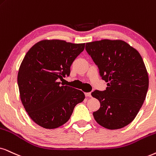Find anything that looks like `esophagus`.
Instances as JSON below:
<instances>
[{
	"label": "esophagus",
	"mask_w": 156,
	"mask_h": 156,
	"mask_svg": "<svg viewBox=\"0 0 156 156\" xmlns=\"http://www.w3.org/2000/svg\"><path fill=\"white\" fill-rule=\"evenodd\" d=\"M85 95L87 97H91V94H90V92H88V93H85Z\"/></svg>",
	"instance_id": "1"
}]
</instances>
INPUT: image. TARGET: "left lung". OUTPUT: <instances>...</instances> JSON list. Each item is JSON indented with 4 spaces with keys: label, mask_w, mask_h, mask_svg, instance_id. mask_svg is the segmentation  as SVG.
<instances>
[{
    "label": "left lung",
    "mask_w": 156,
    "mask_h": 156,
    "mask_svg": "<svg viewBox=\"0 0 156 156\" xmlns=\"http://www.w3.org/2000/svg\"><path fill=\"white\" fill-rule=\"evenodd\" d=\"M86 50L102 80L107 82L106 90L91 93L101 105L93 113L94 119L106 129L125 127L139 112L148 89V75L141 55L122 40L88 42Z\"/></svg>",
    "instance_id": "1"
}]
</instances>
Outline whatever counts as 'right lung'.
Segmentation results:
<instances>
[{"mask_svg":"<svg viewBox=\"0 0 156 156\" xmlns=\"http://www.w3.org/2000/svg\"><path fill=\"white\" fill-rule=\"evenodd\" d=\"M85 44L42 40L26 54L18 73L20 98L31 119L46 129L58 128L70 119L77 104L84 100L81 90L61 86Z\"/></svg>","mask_w":156,"mask_h":156,"instance_id":"1","label":"right lung"}]
</instances>
